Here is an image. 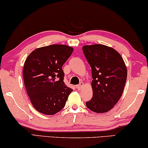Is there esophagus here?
Instances as JSON below:
<instances>
[{"label": "esophagus", "instance_id": "34e87169", "mask_svg": "<svg viewBox=\"0 0 148 148\" xmlns=\"http://www.w3.org/2000/svg\"><path fill=\"white\" fill-rule=\"evenodd\" d=\"M84 83H83V82H81L80 84H79L77 86V90H82V89L83 87H84Z\"/></svg>", "mask_w": 148, "mask_h": 148}]
</instances>
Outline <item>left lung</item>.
Here are the masks:
<instances>
[{"label": "left lung", "instance_id": "left-lung-1", "mask_svg": "<svg viewBox=\"0 0 148 148\" xmlns=\"http://www.w3.org/2000/svg\"><path fill=\"white\" fill-rule=\"evenodd\" d=\"M83 51L92 68L93 98L86 102L90 110L104 113L110 110L122 96L127 69L121 54L103 44L83 46Z\"/></svg>", "mask_w": 148, "mask_h": 148}]
</instances>
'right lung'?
Returning <instances> with one entry per match:
<instances>
[{"label": "right lung", "instance_id": "add662e5", "mask_svg": "<svg viewBox=\"0 0 148 148\" xmlns=\"http://www.w3.org/2000/svg\"><path fill=\"white\" fill-rule=\"evenodd\" d=\"M73 51L71 46L52 44L33 50L24 62L26 92L34 108L42 114L53 115L61 110L73 92L63 82L62 69Z\"/></svg>", "mask_w": 148, "mask_h": 148}]
</instances>
